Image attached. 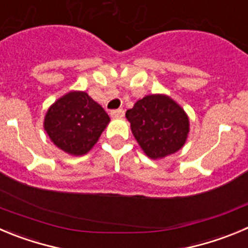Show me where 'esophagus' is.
Returning <instances> with one entry per match:
<instances>
[{
  "label": "esophagus",
  "mask_w": 248,
  "mask_h": 248,
  "mask_svg": "<svg viewBox=\"0 0 248 248\" xmlns=\"http://www.w3.org/2000/svg\"><path fill=\"white\" fill-rule=\"evenodd\" d=\"M124 111L122 110V108H117V110L110 111V116L112 117V119H116V117L124 116Z\"/></svg>",
  "instance_id": "esophagus-1"
}]
</instances>
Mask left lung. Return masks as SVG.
Instances as JSON below:
<instances>
[{
  "instance_id": "left-lung-1",
  "label": "left lung",
  "mask_w": 248,
  "mask_h": 248,
  "mask_svg": "<svg viewBox=\"0 0 248 248\" xmlns=\"http://www.w3.org/2000/svg\"><path fill=\"white\" fill-rule=\"evenodd\" d=\"M132 133L149 158L159 159L181 149L189 131L184 108L165 95H148L127 110Z\"/></svg>"
}]
</instances>
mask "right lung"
<instances>
[{
    "instance_id": "add662e5",
    "label": "right lung",
    "mask_w": 248,
    "mask_h": 248,
    "mask_svg": "<svg viewBox=\"0 0 248 248\" xmlns=\"http://www.w3.org/2000/svg\"><path fill=\"white\" fill-rule=\"evenodd\" d=\"M110 121L108 113L84 92H71L46 112L44 128L63 152L83 155L98 142Z\"/></svg>"
}]
</instances>
